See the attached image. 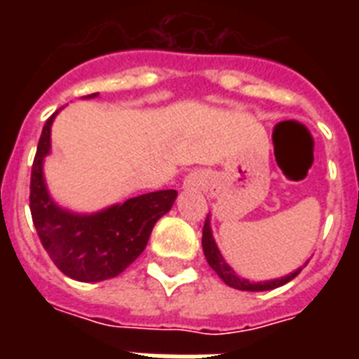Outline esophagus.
Listing matches in <instances>:
<instances>
[{"instance_id": "obj_1", "label": "esophagus", "mask_w": 359, "mask_h": 359, "mask_svg": "<svg viewBox=\"0 0 359 359\" xmlns=\"http://www.w3.org/2000/svg\"><path fill=\"white\" fill-rule=\"evenodd\" d=\"M205 182H207V175L203 171H191L184 179L186 188H199V186H205Z\"/></svg>"}]
</instances>
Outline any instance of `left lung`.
Returning a JSON list of instances; mask_svg holds the SVG:
<instances>
[{
  "instance_id": "left-lung-1",
  "label": "left lung",
  "mask_w": 359,
  "mask_h": 359,
  "mask_svg": "<svg viewBox=\"0 0 359 359\" xmlns=\"http://www.w3.org/2000/svg\"><path fill=\"white\" fill-rule=\"evenodd\" d=\"M203 251H205V257H207V262L210 264L214 272L218 273L222 281L225 285H229L233 289H238V290H250V292H259V290H272V289H278L281 285L289 283L290 279H294L298 273L302 272V268H298L296 272L289 273V276H285L281 279H272V281H250V279H244V278H238L235 273V270L225 262V259L222 257L219 253L218 245L214 242V236H212V231H210V218L207 216L205 219V227H203Z\"/></svg>"
}]
</instances>
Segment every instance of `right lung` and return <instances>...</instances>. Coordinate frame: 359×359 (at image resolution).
Here are the masks:
<instances>
[{
  "label": "right lung",
  "mask_w": 359,
  "mask_h": 359,
  "mask_svg": "<svg viewBox=\"0 0 359 359\" xmlns=\"http://www.w3.org/2000/svg\"><path fill=\"white\" fill-rule=\"evenodd\" d=\"M93 97L97 93L86 98ZM55 115L42 128L31 168L29 208L36 235L65 276L83 283L115 278L145 250L154 224L173 207L177 190L143 194L97 214L63 210L52 201L42 173Z\"/></svg>",
  "instance_id": "right-lung-1"
}]
</instances>
